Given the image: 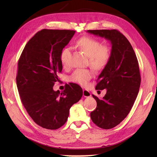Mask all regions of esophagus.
Wrapping results in <instances>:
<instances>
[{"mask_svg": "<svg viewBox=\"0 0 157 157\" xmlns=\"http://www.w3.org/2000/svg\"><path fill=\"white\" fill-rule=\"evenodd\" d=\"M83 96L84 98H89L92 96L91 94H90V92L89 91H88V90H83Z\"/></svg>", "mask_w": 157, "mask_h": 157, "instance_id": "34e87169", "label": "esophagus"}]
</instances>
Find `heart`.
I'll use <instances>...</instances> for the list:
<instances>
[{"label": "heart", "instance_id": "heart-1", "mask_svg": "<svg viewBox=\"0 0 157 157\" xmlns=\"http://www.w3.org/2000/svg\"><path fill=\"white\" fill-rule=\"evenodd\" d=\"M76 45L82 50L89 58V63L96 70L103 69L108 64L111 57V49L110 46L101 44L98 40L90 36H83L76 42ZM70 49L65 48L61 54V62L64 66L69 64ZM94 73L91 70L86 69H76L70 76L71 82L86 86L89 80L93 77Z\"/></svg>", "mask_w": 157, "mask_h": 157}]
</instances>
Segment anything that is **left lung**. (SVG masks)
Here are the masks:
<instances>
[{
    "mask_svg": "<svg viewBox=\"0 0 157 157\" xmlns=\"http://www.w3.org/2000/svg\"><path fill=\"white\" fill-rule=\"evenodd\" d=\"M88 33L111 42L110 61L98 76L96 89H106L102 99L92 96L97 107L90 113L95 124L111 129L127 117L139 92L141 84L137 57L130 42L116 29L88 30Z\"/></svg>",
    "mask_w": 157,
    "mask_h": 157,
    "instance_id": "8db88e82",
    "label": "left lung"
}]
</instances>
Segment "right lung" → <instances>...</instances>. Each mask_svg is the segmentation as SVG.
I'll list each match as a JSON object with an SVG mask.
<instances>
[{
  "mask_svg": "<svg viewBox=\"0 0 157 157\" xmlns=\"http://www.w3.org/2000/svg\"><path fill=\"white\" fill-rule=\"evenodd\" d=\"M75 31L42 29L28 41L18 61L16 83L23 106L36 124L49 130L62 126L69 109L82 96L78 84L54 91L62 71L61 54Z\"/></svg>",
  "mask_w": 157,
  "mask_h": 157,
  "instance_id": "obj_1",
  "label": "right lung"
}]
</instances>
